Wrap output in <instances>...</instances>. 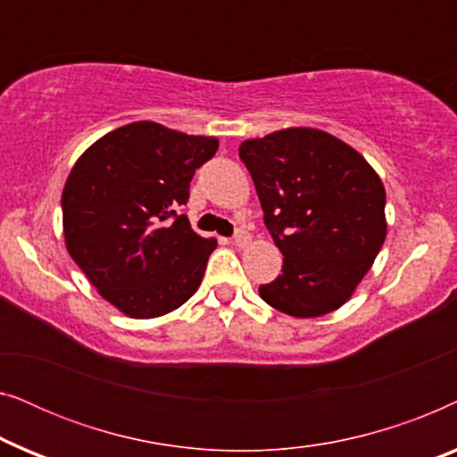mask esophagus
I'll return each instance as SVG.
<instances>
[{"mask_svg": "<svg viewBox=\"0 0 457 457\" xmlns=\"http://www.w3.org/2000/svg\"><path fill=\"white\" fill-rule=\"evenodd\" d=\"M249 241H252V235H249L247 230H237V235H235V239H233V243H235L237 247H247Z\"/></svg>", "mask_w": 457, "mask_h": 457, "instance_id": "34e87169", "label": "esophagus"}]
</instances>
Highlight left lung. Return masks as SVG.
I'll list each match as a JSON object with an SVG mask.
<instances>
[{"instance_id": "8db88e82", "label": "left lung", "mask_w": 457, "mask_h": 457, "mask_svg": "<svg viewBox=\"0 0 457 457\" xmlns=\"http://www.w3.org/2000/svg\"><path fill=\"white\" fill-rule=\"evenodd\" d=\"M283 274L260 297L293 318L341 308L386 237L385 187L352 145L318 129H285L241 143Z\"/></svg>"}]
</instances>
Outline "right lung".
Listing matches in <instances>:
<instances>
[{"label": "right lung", "mask_w": 457, "mask_h": 457, "mask_svg": "<svg viewBox=\"0 0 457 457\" xmlns=\"http://www.w3.org/2000/svg\"><path fill=\"white\" fill-rule=\"evenodd\" d=\"M216 149V137L141 120L104 135L72 166L62 191L66 249L122 314L164 316L202 285L216 239L177 210Z\"/></svg>", "instance_id": "right-lung-1"}]
</instances>
